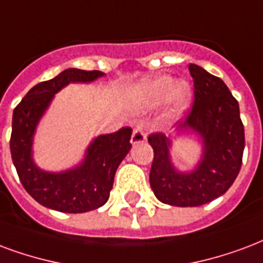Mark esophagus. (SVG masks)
<instances>
[{"label": "esophagus", "instance_id": "34e87169", "mask_svg": "<svg viewBox=\"0 0 263 263\" xmlns=\"http://www.w3.org/2000/svg\"><path fill=\"white\" fill-rule=\"evenodd\" d=\"M146 141V134L143 131L142 126H137L134 132H132L131 137V143L132 145H138V143H142V142Z\"/></svg>", "mask_w": 263, "mask_h": 263}]
</instances>
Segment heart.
Returning <instances> with one entry per match:
<instances>
[{"label":"heart","instance_id":"1","mask_svg":"<svg viewBox=\"0 0 263 263\" xmlns=\"http://www.w3.org/2000/svg\"><path fill=\"white\" fill-rule=\"evenodd\" d=\"M132 99L139 108L151 110L171 99V112L180 114L190 102V92L184 83L170 77H159L138 85L132 90Z\"/></svg>","mask_w":263,"mask_h":263}]
</instances>
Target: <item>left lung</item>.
<instances>
[{
	"mask_svg": "<svg viewBox=\"0 0 263 263\" xmlns=\"http://www.w3.org/2000/svg\"><path fill=\"white\" fill-rule=\"evenodd\" d=\"M194 104L178 131L201 137L202 157L190 173H181L170 160L171 141L161 132L147 138L153 147L149 181L155 195L167 205L201 206L224 194L238 176L246 146L238 102L220 78L190 64Z\"/></svg>",
	"mask_w": 263,
	"mask_h": 263,
	"instance_id": "obj_1",
	"label": "left lung"
}]
</instances>
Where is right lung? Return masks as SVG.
<instances>
[{
	"instance_id": "1",
	"label": "right lung",
	"mask_w": 263,
	"mask_h": 263,
	"mask_svg": "<svg viewBox=\"0 0 263 263\" xmlns=\"http://www.w3.org/2000/svg\"><path fill=\"white\" fill-rule=\"evenodd\" d=\"M103 75L100 71L68 68L50 81L33 86L13 110V166L23 188L40 205L64 213H85L108 201L117 168L131 149L129 126L95 138L87 146L82 163L71 170L44 171L34 164L32 156L36 126L54 95L69 83L93 82Z\"/></svg>"
}]
</instances>
